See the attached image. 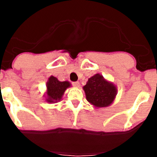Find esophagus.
<instances>
[{"instance_id": "1", "label": "esophagus", "mask_w": 157, "mask_h": 157, "mask_svg": "<svg viewBox=\"0 0 157 157\" xmlns=\"http://www.w3.org/2000/svg\"><path fill=\"white\" fill-rule=\"evenodd\" d=\"M72 84H73V86L75 87H79V82H72Z\"/></svg>"}]
</instances>
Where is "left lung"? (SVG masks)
Instances as JSON below:
<instances>
[{"instance_id":"8db88e82","label":"left lung","mask_w":157,"mask_h":157,"mask_svg":"<svg viewBox=\"0 0 157 157\" xmlns=\"http://www.w3.org/2000/svg\"><path fill=\"white\" fill-rule=\"evenodd\" d=\"M82 88L88 102L97 109L112 105L117 94V87L114 83L98 73L90 78Z\"/></svg>"}]
</instances>
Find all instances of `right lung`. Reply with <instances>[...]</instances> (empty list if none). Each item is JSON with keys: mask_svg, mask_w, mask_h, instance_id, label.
Returning a JSON list of instances; mask_svg holds the SVG:
<instances>
[{"mask_svg": "<svg viewBox=\"0 0 157 157\" xmlns=\"http://www.w3.org/2000/svg\"><path fill=\"white\" fill-rule=\"evenodd\" d=\"M71 86L68 81L60 82L57 78L51 75L46 82V92L44 98L47 103H56L63 98L65 90Z\"/></svg>", "mask_w": 157, "mask_h": 157, "instance_id": "add662e5", "label": "right lung"}]
</instances>
